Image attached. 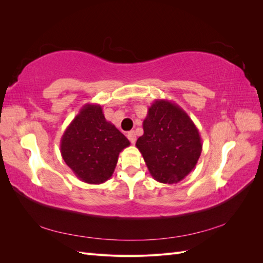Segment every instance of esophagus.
Segmentation results:
<instances>
[{
	"label": "esophagus",
	"instance_id": "1",
	"mask_svg": "<svg viewBox=\"0 0 263 263\" xmlns=\"http://www.w3.org/2000/svg\"><path fill=\"white\" fill-rule=\"evenodd\" d=\"M127 138L129 139L132 144H135V141H136V134H135L134 130H130V132L127 133Z\"/></svg>",
	"mask_w": 263,
	"mask_h": 263
}]
</instances>
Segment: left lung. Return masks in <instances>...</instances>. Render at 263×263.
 Wrapping results in <instances>:
<instances>
[{
	"mask_svg": "<svg viewBox=\"0 0 263 263\" xmlns=\"http://www.w3.org/2000/svg\"><path fill=\"white\" fill-rule=\"evenodd\" d=\"M137 139L147 168L156 181L173 184L192 171L202 153V139L192 119L176 103L156 100L142 122Z\"/></svg>",
	"mask_w": 263,
	"mask_h": 263,
	"instance_id": "1",
	"label": "left lung"
}]
</instances>
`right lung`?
<instances>
[{"label":"right lung","mask_w":263,"mask_h":263,"mask_svg":"<svg viewBox=\"0 0 263 263\" xmlns=\"http://www.w3.org/2000/svg\"><path fill=\"white\" fill-rule=\"evenodd\" d=\"M129 140L105 119L99 104L87 103L63 133L60 153L78 179L101 184L113 176L119 153Z\"/></svg>","instance_id":"1"}]
</instances>
